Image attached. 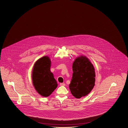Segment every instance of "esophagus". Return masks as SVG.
Here are the masks:
<instances>
[{
    "label": "esophagus",
    "instance_id": "1",
    "mask_svg": "<svg viewBox=\"0 0 128 128\" xmlns=\"http://www.w3.org/2000/svg\"><path fill=\"white\" fill-rule=\"evenodd\" d=\"M60 86H65L66 84L65 83H61L60 84Z\"/></svg>",
    "mask_w": 128,
    "mask_h": 128
}]
</instances>
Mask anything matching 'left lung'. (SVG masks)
Returning a JSON list of instances; mask_svg holds the SVG:
<instances>
[{
  "instance_id": "8db88e82",
  "label": "left lung",
  "mask_w": 128,
  "mask_h": 128,
  "mask_svg": "<svg viewBox=\"0 0 128 128\" xmlns=\"http://www.w3.org/2000/svg\"><path fill=\"white\" fill-rule=\"evenodd\" d=\"M72 76L69 87L77 98L84 97L94 88L95 82V69L86 56L77 57L72 64Z\"/></svg>"
}]
</instances>
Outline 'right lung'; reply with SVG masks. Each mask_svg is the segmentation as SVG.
<instances>
[{
	"mask_svg": "<svg viewBox=\"0 0 128 128\" xmlns=\"http://www.w3.org/2000/svg\"><path fill=\"white\" fill-rule=\"evenodd\" d=\"M51 60L44 56L34 63L32 72V80L34 89L40 95L49 96L57 87V83L50 71Z\"/></svg>",
	"mask_w": 128,
	"mask_h": 128,
	"instance_id": "add662e5",
	"label": "right lung"
}]
</instances>
